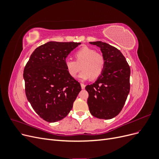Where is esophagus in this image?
I'll return each instance as SVG.
<instances>
[{"label": "esophagus", "mask_w": 159, "mask_h": 159, "mask_svg": "<svg viewBox=\"0 0 159 159\" xmlns=\"http://www.w3.org/2000/svg\"><path fill=\"white\" fill-rule=\"evenodd\" d=\"M81 89H85V85L84 84H81Z\"/></svg>", "instance_id": "1"}]
</instances>
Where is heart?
Wrapping results in <instances>:
<instances>
[{"label": "heart", "instance_id": "obj_1", "mask_svg": "<svg viewBox=\"0 0 159 159\" xmlns=\"http://www.w3.org/2000/svg\"><path fill=\"white\" fill-rule=\"evenodd\" d=\"M76 61L71 59L65 60L66 68L73 78H75L81 70L80 79L85 80L91 78L96 79L102 75L105 67V57L103 54L88 46H83L75 53Z\"/></svg>", "mask_w": 159, "mask_h": 159}]
</instances>
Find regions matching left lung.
Masks as SVG:
<instances>
[{"label": "left lung", "instance_id": "left-lung-1", "mask_svg": "<svg viewBox=\"0 0 159 159\" xmlns=\"http://www.w3.org/2000/svg\"><path fill=\"white\" fill-rule=\"evenodd\" d=\"M100 48L105 57L103 73L95 83L85 87L91 114L110 119L121 112L130 91L131 70L125 57L116 48L101 41L89 42Z\"/></svg>", "mask_w": 159, "mask_h": 159}]
</instances>
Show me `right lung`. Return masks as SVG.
<instances>
[{"label": "right lung", "instance_id": "right-lung-1", "mask_svg": "<svg viewBox=\"0 0 159 159\" xmlns=\"http://www.w3.org/2000/svg\"><path fill=\"white\" fill-rule=\"evenodd\" d=\"M80 44L48 42L35 49L25 66L27 99L46 121L54 123L66 117L81 89L65 66L66 57Z\"/></svg>", "mask_w": 159, "mask_h": 159}]
</instances>
